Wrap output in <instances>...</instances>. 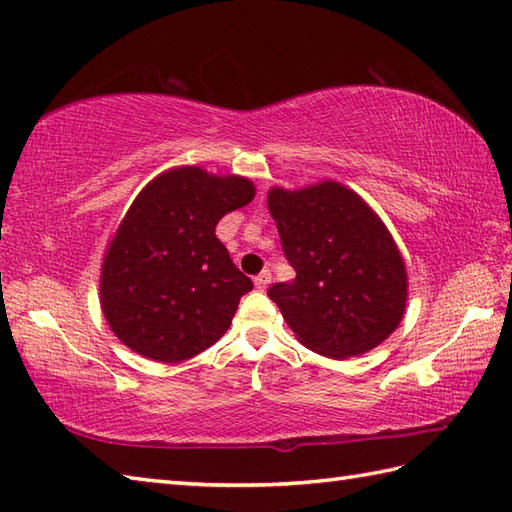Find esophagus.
<instances>
[{
  "label": "esophagus",
  "instance_id": "esophagus-1",
  "mask_svg": "<svg viewBox=\"0 0 512 512\" xmlns=\"http://www.w3.org/2000/svg\"><path fill=\"white\" fill-rule=\"evenodd\" d=\"M270 279H273V275H270V270H262V273L255 277V288L257 290H266L268 284H270Z\"/></svg>",
  "mask_w": 512,
  "mask_h": 512
}]
</instances>
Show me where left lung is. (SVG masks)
<instances>
[{"label": "left lung", "mask_w": 512, "mask_h": 512, "mask_svg": "<svg viewBox=\"0 0 512 512\" xmlns=\"http://www.w3.org/2000/svg\"><path fill=\"white\" fill-rule=\"evenodd\" d=\"M268 209L297 277L270 286L281 317L308 350L350 358L374 350L405 317L407 266L389 228L336 180L270 187Z\"/></svg>", "instance_id": "8db88e82"}]
</instances>
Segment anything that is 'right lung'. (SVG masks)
<instances>
[{"mask_svg":"<svg viewBox=\"0 0 512 512\" xmlns=\"http://www.w3.org/2000/svg\"><path fill=\"white\" fill-rule=\"evenodd\" d=\"M253 198L248 178L198 165L171 167L145 184L101 264V310L118 341L169 365L222 339L253 281L235 268L215 226Z\"/></svg>","mask_w":512,"mask_h":512,"instance_id":"right-lung-1","label":"right lung"}]
</instances>
